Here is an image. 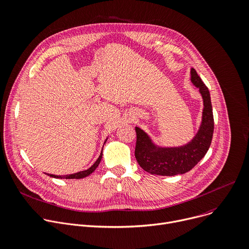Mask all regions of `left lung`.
Returning a JSON list of instances; mask_svg holds the SVG:
<instances>
[{"label":"left lung","instance_id":"1","mask_svg":"<svg viewBox=\"0 0 249 249\" xmlns=\"http://www.w3.org/2000/svg\"><path fill=\"white\" fill-rule=\"evenodd\" d=\"M190 74L191 82L199 88L202 95L204 108L200 128L188 144L180 147H159L151 141L143 130L135 127L137 135L135 157L141 168L149 173L161 176L184 174L190 171L205 156L210 147L214 119L209 90L195 69L191 68Z\"/></svg>","mask_w":249,"mask_h":249}]
</instances>
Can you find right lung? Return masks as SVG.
Returning <instances> with one entry per match:
<instances>
[{"label":"right lung","mask_w":249,"mask_h":249,"mask_svg":"<svg viewBox=\"0 0 249 249\" xmlns=\"http://www.w3.org/2000/svg\"><path fill=\"white\" fill-rule=\"evenodd\" d=\"M106 141H107V139H106ZM106 141H105V142H106ZM105 142H104V144H105ZM103 146H104V145H103ZM102 150H103V149H102ZM102 155H103V153H102V151H101L100 156H99V158L96 160V162L92 165V166H91L89 169H87V170L80 171V172H77V173H74V174H69V175H54V174H48V175H50L51 177H54V178H61V179H81V178L87 177V176H89L92 172H94L95 169L98 167L99 163H100V161H101V159H102Z\"/></svg>","instance_id":"1"}]
</instances>
